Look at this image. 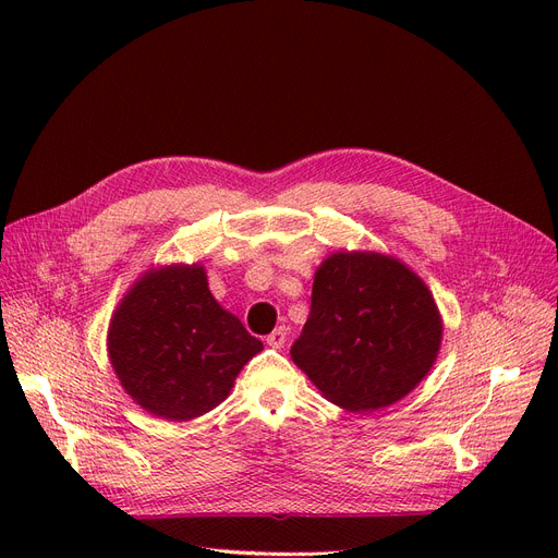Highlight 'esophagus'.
I'll return each instance as SVG.
<instances>
[{"label": "esophagus", "mask_w": 558, "mask_h": 558, "mask_svg": "<svg viewBox=\"0 0 558 558\" xmlns=\"http://www.w3.org/2000/svg\"><path fill=\"white\" fill-rule=\"evenodd\" d=\"M287 337H289L287 328H276L271 335H267V343L271 348H282L287 343Z\"/></svg>", "instance_id": "1"}]
</instances>
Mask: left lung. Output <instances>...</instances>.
I'll list each match as a JSON object with an SVG mask.
<instances>
[{
  "mask_svg": "<svg viewBox=\"0 0 558 558\" xmlns=\"http://www.w3.org/2000/svg\"><path fill=\"white\" fill-rule=\"evenodd\" d=\"M441 339L432 291L404 262L335 251L318 264L307 324L289 353L326 400L371 414L423 383Z\"/></svg>",
  "mask_w": 558,
  "mask_h": 558,
  "instance_id": "obj_1",
  "label": "left lung"
}]
</instances>
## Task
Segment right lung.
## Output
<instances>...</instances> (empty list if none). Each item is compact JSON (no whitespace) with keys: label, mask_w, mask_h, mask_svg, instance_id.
<instances>
[{"label":"right lung","mask_w":558,"mask_h":558,"mask_svg":"<svg viewBox=\"0 0 558 558\" xmlns=\"http://www.w3.org/2000/svg\"><path fill=\"white\" fill-rule=\"evenodd\" d=\"M106 345L133 402L171 423L213 412L264 348L217 303L198 262L146 269L112 312Z\"/></svg>","instance_id":"obj_1"}]
</instances>
